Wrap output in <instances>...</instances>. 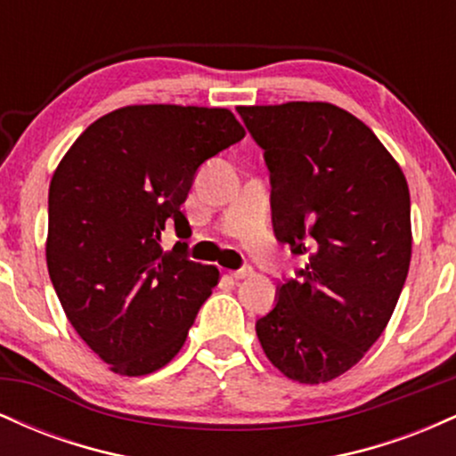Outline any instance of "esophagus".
<instances>
[{"label":"esophagus","mask_w":456,"mask_h":456,"mask_svg":"<svg viewBox=\"0 0 456 456\" xmlns=\"http://www.w3.org/2000/svg\"><path fill=\"white\" fill-rule=\"evenodd\" d=\"M229 274H232L235 281H240V279H248V276H253V268H250V265H246V268L232 270V272H229Z\"/></svg>","instance_id":"obj_1"}]
</instances>
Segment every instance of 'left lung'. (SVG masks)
Instances as JSON below:
<instances>
[{
	"instance_id": "obj_1",
	"label": "left lung",
	"mask_w": 456,
	"mask_h": 456,
	"mask_svg": "<svg viewBox=\"0 0 456 456\" xmlns=\"http://www.w3.org/2000/svg\"><path fill=\"white\" fill-rule=\"evenodd\" d=\"M238 113L264 150L276 240L306 257L255 330L282 375L322 384L388 326L411 259L410 188L373 130L334 104Z\"/></svg>"
}]
</instances>
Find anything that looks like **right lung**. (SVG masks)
Masks as SVG:
<instances>
[{
  "instance_id": "add662e5",
  "label": "right lung",
  "mask_w": 456,
  "mask_h": 456,
  "mask_svg": "<svg viewBox=\"0 0 456 456\" xmlns=\"http://www.w3.org/2000/svg\"><path fill=\"white\" fill-rule=\"evenodd\" d=\"M244 139L227 109L137 104L102 115L49 186L46 265L68 322L113 373L148 375L180 352L218 270L186 255L180 206L199 167ZM174 226L181 242L162 251Z\"/></svg>"
}]
</instances>
